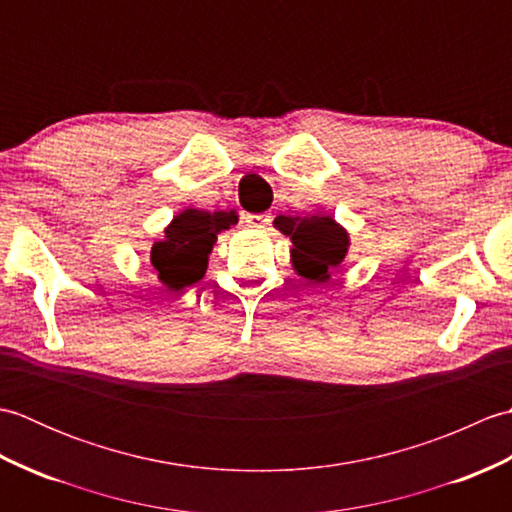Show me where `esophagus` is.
I'll use <instances>...</instances> for the list:
<instances>
[{
    "label": "esophagus",
    "mask_w": 512,
    "mask_h": 512,
    "mask_svg": "<svg viewBox=\"0 0 512 512\" xmlns=\"http://www.w3.org/2000/svg\"><path fill=\"white\" fill-rule=\"evenodd\" d=\"M246 224L255 228H264L270 224V213H250L246 215Z\"/></svg>",
    "instance_id": "esophagus-1"
}]
</instances>
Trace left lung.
I'll return each instance as SVG.
<instances>
[{
    "label": "left lung",
    "mask_w": 512,
    "mask_h": 512,
    "mask_svg": "<svg viewBox=\"0 0 512 512\" xmlns=\"http://www.w3.org/2000/svg\"><path fill=\"white\" fill-rule=\"evenodd\" d=\"M275 226L292 239V259L299 275L325 281L328 270L339 266L347 253V233L330 215L286 217L279 215Z\"/></svg>",
    "instance_id": "obj_1"
}]
</instances>
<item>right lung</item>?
I'll list each match as a JSON object with an SVG mask.
<instances>
[{"instance_id":"right-lung-1","label":"right lung","mask_w":512,"mask_h":512,"mask_svg":"<svg viewBox=\"0 0 512 512\" xmlns=\"http://www.w3.org/2000/svg\"><path fill=\"white\" fill-rule=\"evenodd\" d=\"M235 220L226 213L187 209L167 226L165 239L151 246V266L158 270L162 284L171 290L193 286L206 273L209 253L217 233Z\"/></svg>"}]
</instances>
